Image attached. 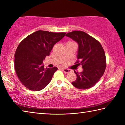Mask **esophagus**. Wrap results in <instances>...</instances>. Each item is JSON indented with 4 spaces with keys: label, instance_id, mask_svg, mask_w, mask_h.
<instances>
[{
    "label": "esophagus",
    "instance_id": "1",
    "mask_svg": "<svg viewBox=\"0 0 125 125\" xmlns=\"http://www.w3.org/2000/svg\"><path fill=\"white\" fill-rule=\"evenodd\" d=\"M62 71H64V73H69L70 72H71L70 70H69V69H62Z\"/></svg>",
    "mask_w": 125,
    "mask_h": 125
}]
</instances>
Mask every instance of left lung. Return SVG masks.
I'll list each match as a JSON object with an SVG mask.
<instances>
[{"label": "left lung", "instance_id": "8db88e82", "mask_svg": "<svg viewBox=\"0 0 125 125\" xmlns=\"http://www.w3.org/2000/svg\"><path fill=\"white\" fill-rule=\"evenodd\" d=\"M78 45L75 62L78 66L82 65L83 71L78 73L74 71L77 76L75 81L72 82L74 87L78 89H86L94 86L102 77L106 68L105 54L99 42L86 32L74 31L66 34Z\"/></svg>", "mask_w": 125, "mask_h": 125}]
</instances>
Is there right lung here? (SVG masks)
<instances>
[{
	"mask_svg": "<svg viewBox=\"0 0 125 125\" xmlns=\"http://www.w3.org/2000/svg\"><path fill=\"white\" fill-rule=\"evenodd\" d=\"M66 33L39 30L21 41L15 54V69L17 77L26 88L41 91L51 81L58 68L44 67L43 60L49 56L54 44Z\"/></svg>",
	"mask_w": 125,
	"mask_h": 125,
	"instance_id": "right-lung-1",
	"label": "right lung"
}]
</instances>
